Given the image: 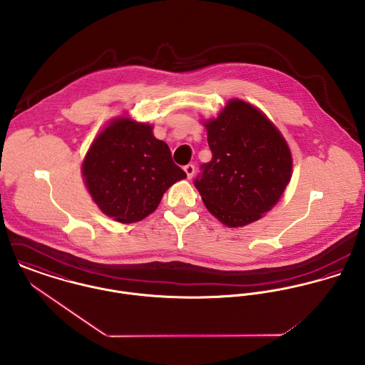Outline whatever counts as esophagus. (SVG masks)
<instances>
[{
    "label": "esophagus",
    "instance_id": "1",
    "mask_svg": "<svg viewBox=\"0 0 365 365\" xmlns=\"http://www.w3.org/2000/svg\"><path fill=\"white\" fill-rule=\"evenodd\" d=\"M184 171H185V174H187V178L191 180V178L194 177V173H195V165H194V164H187V165L184 167Z\"/></svg>",
    "mask_w": 365,
    "mask_h": 365
}]
</instances>
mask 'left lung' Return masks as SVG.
Segmentation results:
<instances>
[{
  "label": "left lung",
  "mask_w": 365,
  "mask_h": 365,
  "mask_svg": "<svg viewBox=\"0 0 365 365\" xmlns=\"http://www.w3.org/2000/svg\"><path fill=\"white\" fill-rule=\"evenodd\" d=\"M202 123L212 160L195 187L205 207L227 227L259 220L278 204L292 177L285 138L260 108L239 98Z\"/></svg>",
  "instance_id": "1"
}]
</instances>
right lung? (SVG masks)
I'll return each instance as SVG.
<instances>
[{
	"label": "right lung",
	"instance_id": "right-lung-1",
	"mask_svg": "<svg viewBox=\"0 0 365 365\" xmlns=\"http://www.w3.org/2000/svg\"><path fill=\"white\" fill-rule=\"evenodd\" d=\"M84 185L94 204L119 223H136L156 210L164 192L187 174L173 163L153 125L129 115L110 119L81 163Z\"/></svg>",
	"mask_w": 365,
	"mask_h": 365
}]
</instances>
